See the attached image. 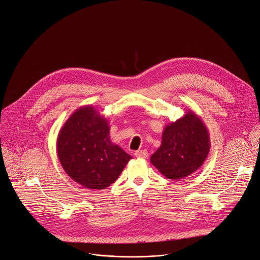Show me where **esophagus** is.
Listing matches in <instances>:
<instances>
[{
	"instance_id": "1",
	"label": "esophagus",
	"mask_w": 260,
	"mask_h": 260,
	"mask_svg": "<svg viewBox=\"0 0 260 260\" xmlns=\"http://www.w3.org/2000/svg\"><path fill=\"white\" fill-rule=\"evenodd\" d=\"M135 156H137V157H139V158H147L148 153H147V151H145V150H141V151H137V152L135 153Z\"/></svg>"
}]
</instances>
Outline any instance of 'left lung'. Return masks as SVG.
<instances>
[{
  "label": "left lung",
  "mask_w": 260,
  "mask_h": 260,
  "mask_svg": "<svg viewBox=\"0 0 260 260\" xmlns=\"http://www.w3.org/2000/svg\"><path fill=\"white\" fill-rule=\"evenodd\" d=\"M210 147L205 123L188 109L183 117L165 126L160 146L151 156V162L168 179H185L204 164Z\"/></svg>",
  "instance_id": "1"
}]
</instances>
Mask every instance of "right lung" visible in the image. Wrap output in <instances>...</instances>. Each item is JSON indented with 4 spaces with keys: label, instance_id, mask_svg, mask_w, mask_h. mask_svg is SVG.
<instances>
[{
    "label": "right lung",
    "instance_id": "add662e5",
    "mask_svg": "<svg viewBox=\"0 0 260 260\" xmlns=\"http://www.w3.org/2000/svg\"><path fill=\"white\" fill-rule=\"evenodd\" d=\"M56 149L65 173L88 189L110 186L133 158L110 142L108 121L92 105L80 106L68 117Z\"/></svg>",
    "mask_w": 260,
    "mask_h": 260
}]
</instances>
